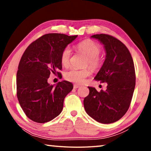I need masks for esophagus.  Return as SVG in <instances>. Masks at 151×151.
<instances>
[{
  "instance_id": "34e87169",
  "label": "esophagus",
  "mask_w": 151,
  "mask_h": 151,
  "mask_svg": "<svg viewBox=\"0 0 151 151\" xmlns=\"http://www.w3.org/2000/svg\"><path fill=\"white\" fill-rule=\"evenodd\" d=\"M74 88H79L80 87V86H79L78 85H74Z\"/></svg>"
}]
</instances>
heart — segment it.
Segmentation results:
<instances>
[{"mask_svg":"<svg viewBox=\"0 0 151 151\" xmlns=\"http://www.w3.org/2000/svg\"><path fill=\"white\" fill-rule=\"evenodd\" d=\"M78 51L87 57L86 66H89L94 70L100 68L103 60L99 55L101 52V47L98 43L92 40L86 39L81 41L77 45ZM72 56V50L69 47H66L63 50L60 55V61L64 66L69 65L70 59ZM91 75L89 69H70L65 73V78L72 83L81 84L85 81V78Z\"/></svg>","mask_w":151,"mask_h":151,"instance_id":"b5f03b06","label":"heart"}]
</instances>
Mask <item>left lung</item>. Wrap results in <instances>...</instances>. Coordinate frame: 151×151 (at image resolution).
<instances>
[{
    "label": "left lung",
    "mask_w": 151,
    "mask_h": 151,
    "mask_svg": "<svg viewBox=\"0 0 151 151\" xmlns=\"http://www.w3.org/2000/svg\"><path fill=\"white\" fill-rule=\"evenodd\" d=\"M91 37L100 40L105 48V60L94 79L106 83L107 86L100 92L88 86L84 107L97 122L112 123L124 115L131 103L136 83L133 60L127 47L115 37L106 34Z\"/></svg>",
    "instance_id": "1"
}]
</instances>
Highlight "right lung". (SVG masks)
Returning a JSON list of instances; mask_svg holds the SVG:
<instances>
[{
  "instance_id": "obj_1",
  "label": "right lung",
  "mask_w": 151,
  "mask_h": 151,
  "mask_svg": "<svg viewBox=\"0 0 151 151\" xmlns=\"http://www.w3.org/2000/svg\"><path fill=\"white\" fill-rule=\"evenodd\" d=\"M78 35L60 33L42 35L27 48L18 66L17 94L28 118L38 123L52 121L63 109L64 99L73 90L70 82L63 81L54 86L48 83L51 73H60L63 50Z\"/></svg>"
}]
</instances>
